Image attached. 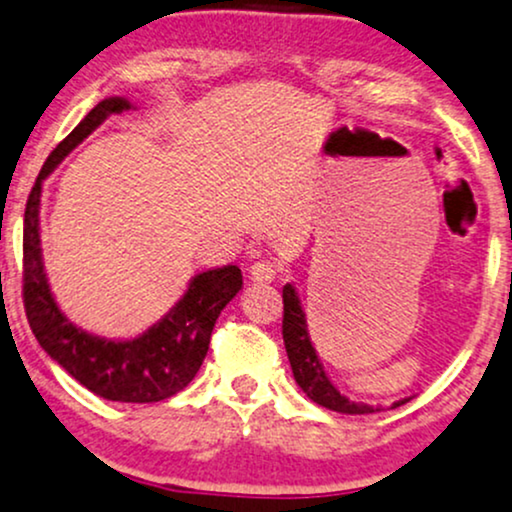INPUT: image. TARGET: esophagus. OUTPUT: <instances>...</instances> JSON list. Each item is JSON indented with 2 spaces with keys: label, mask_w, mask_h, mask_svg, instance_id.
Returning <instances> with one entry per match:
<instances>
[{
  "label": "esophagus",
  "mask_w": 512,
  "mask_h": 512,
  "mask_svg": "<svg viewBox=\"0 0 512 512\" xmlns=\"http://www.w3.org/2000/svg\"><path fill=\"white\" fill-rule=\"evenodd\" d=\"M278 273H280V268L270 261H258L251 266V280L261 282V285L263 282H273L275 278H278Z\"/></svg>",
  "instance_id": "esophagus-1"
}]
</instances>
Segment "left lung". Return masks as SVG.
<instances>
[{
    "label": "left lung",
    "instance_id": "obj_1",
    "mask_svg": "<svg viewBox=\"0 0 512 512\" xmlns=\"http://www.w3.org/2000/svg\"><path fill=\"white\" fill-rule=\"evenodd\" d=\"M282 304H285V311H282V340H285L287 359H290L292 374L297 386L304 390L306 398H311L316 405L326 407V410L342 412V414H371L376 412L371 405H364V402H352L350 398L340 393L338 388L330 383V378L323 371L321 359L311 345L309 328H306V316L302 311V302H299L297 292H294L292 285L282 287ZM405 400H398L393 407L405 405Z\"/></svg>",
    "mask_w": 512,
    "mask_h": 512
}]
</instances>
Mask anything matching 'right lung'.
I'll return each instance as SVG.
<instances>
[{"label": "right lung", "mask_w": 512, "mask_h": 512, "mask_svg": "<svg viewBox=\"0 0 512 512\" xmlns=\"http://www.w3.org/2000/svg\"><path fill=\"white\" fill-rule=\"evenodd\" d=\"M124 110H131L126 98L98 102L42 165L23 215V306L42 350L90 393L114 402H160L194 381L220 311L242 290V270L225 266L194 275L184 297L146 333L134 340H107L74 326L59 311L42 266V182L110 114Z\"/></svg>", "instance_id": "1"}]
</instances>
